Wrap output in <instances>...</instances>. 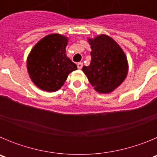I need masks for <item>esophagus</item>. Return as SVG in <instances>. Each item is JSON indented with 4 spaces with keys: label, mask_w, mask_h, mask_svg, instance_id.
Returning <instances> with one entry per match:
<instances>
[{
    "label": "esophagus",
    "mask_w": 157,
    "mask_h": 157,
    "mask_svg": "<svg viewBox=\"0 0 157 157\" xmlns=\"http://www.w3.org/2000/svg\"><path fill=\"white\" fill-rule=\"evenodd\" d=\"M77 67H78V69H82V63H81V62L78 63Z\"/></svg>",
    "instance_id": "1"
}]
</instances>
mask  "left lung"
I'll return each instance as SVG.
<instances>
[{
    "mask_svg": "<svg viewBox=\"0 0 157 157\" xmlns=\"http://www.w3.org/2000/svg\"><path fill=\"white\" fill-rule=\"evenodd\" d=\"M88 42L92 49L91 62L89 66H83L82 71L97 92L110 94L127 78V56L119 44L106 34L88 38Z\"/></svg>",
    "mask_w": 157,
    "mask_h": 157,
    "instance_id": "obj_1",
    "label": "left lung"
}]
</instances>
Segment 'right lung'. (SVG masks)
<instances>
[{
  "label": "right lung",
  "instance_id": "add662e5",
  "mask_svg": "<svg viewBox=\"0 0 157 157\" xmlns=\"http://www.w3.org/2000/svg\"><path fill=\"white\" fill-rule=\"evenodd\" d=\"M68 37L50 34L37 42L27 59L30 79L40 90L55 92L63 86L71 72L77 66L67 56Z\"/></svg>",
  "mask_w": 157,
  "mask_h": 157
}]
</instances>
